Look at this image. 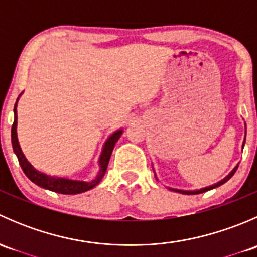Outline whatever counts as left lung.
I'll return each mask as SVG.
<instances>
[{
	"label": "left lung",
	"mask_w": 257,
	"mask_h": 257,
	"mask_svg": "<svg viewBox=\"0 0 257 257\" xmlns=\"http://www.w3.org/2000/svg\"><path fill=\"white\" fill-rule=\"evenodd\" d=\"M243 144H245V141H243ZM243 144H242V148H243ZM237 167H239V165H236V167L234 168V170H232L231 173H230L229 175H227L226 178L225 179H222V180H220L219 183H216V184H214V185H211V186H208V188H204V189H200V190H179V189H172V188H169L170 190L172 191H177V193H180V194H185V195H195V194H201V193H205V191H208V190H211V189H214V188H217V186H220V185H222V184L224 183H226L227 180H229L230 178L232 177V175L235 174V172H236L237 170Z\"/></svg>",
	"instance_id": "8db88e82"
}]
</instances>
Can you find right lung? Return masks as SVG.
<instances>
[{
  "instance_id": "right-lung-1",
  "label": "right lung",
  "mask_w": 257,
  "mask_h": 257,
  "mask_svg": "<svg viewBox=\"0 0 257 257\" xmlns=\"http://www.w3.org/2000/svg\"><path fill=\"white\" fill-rule=\"evenodd\" d=\"M18 100V98H17ZM17 102L15 104V120L12 124L11 129V141H12V148H14L15 154L17 155L18 163H20L21 168H22L23 173L27 175V178L30 179L32 183H35L36 185L41 186L43 189H47V190L54 191V193L58 194H66V195H74V194H80L84 193V191L90 190V189L94 188L102 178L104 177L105 170H107L108 163H109L110 155L114 149V145H115L118 139L120 138L123 131H116L114 132L112 136L107 139L104 147H103L102 154L99 157V173H98L97 178L92 181H82V180H72V179L67 178H58V177H51V175L45 174V173L38 172L37 169L32 167V165L28 163V160L26 159V157L23 155L22 150H21L20 144H18L17 139Z\"/></svg>"
}]
</instances>
